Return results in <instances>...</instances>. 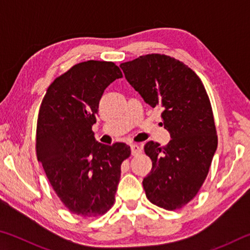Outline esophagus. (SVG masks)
Here are the masks:
<instances>
[{
  "instance_id": "obj_1",
  "label": "esophagus",
  "mask_w": 250,
  "mask_h": 250,
  "mask_svg": "<svg viewBox=\"0 0 250 250\" xmlns=\"http://www.w3.org/2000/svg\"><path fill=\"white\" fill-rule=\"evenodd\" d=\"M130 149H131V153L133 155H138L141 153V147L139 146L137 143H132V145H130Z\"/></svg>"
}]
</instances>
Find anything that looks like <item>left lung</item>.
<instances>
[{
    "label": "left lung",
    "instance_id": "obj_1",
    "mask_svg": "<svg viewBox=\"0 0 250 250\" xmlns=\"http://www.w3.org/2000/svg\"><path fill=\"white\" fill-rule=\"evenodd\" d=\"M120 67L147 104L163 109L171 137L166 146L153 141L145 146L152 160L142 182L147 200L168 210L181 208L200 191L217 149L208 96L191 68L166 55H145Z\"/></svg>",
    "mask_w": 250,
    "mask_h": 250
}]
</instances>
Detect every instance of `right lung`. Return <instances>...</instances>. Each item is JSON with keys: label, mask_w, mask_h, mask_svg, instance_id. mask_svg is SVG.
I'll use <instances>...</instances> for the list:
<instances>
[{"label": "right lung", "mask_w": 250, "mask_h": 250, "mask_svg": "<svg viewBox=\"0 0 250 250\" xmlns=\"http://www.w3.org/2000/svg\"><path fill=\"white\" fill-rule=\"evenodd\" d=\"M121 77L111 62H80L55 79L40 109L37 160L62 204L84 218L111 208L131 153L125 143L98 142L91 130L104 89Z\"/></svg>", "instance_id": "right-lung-1"}]
</instances>
